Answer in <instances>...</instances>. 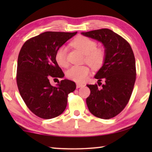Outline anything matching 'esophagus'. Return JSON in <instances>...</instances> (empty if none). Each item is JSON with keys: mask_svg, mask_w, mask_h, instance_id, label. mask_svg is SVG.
Wrapping results in <instances>:
<instances>
[{"mask_svg": "<svg viewBox=\"0 0 152 152\" xmlns=\"http://www.w3.org/2000/svg\"><path fill=\"white\" fill-rule=\"evenodd\" d=\"M84 85L83 84H80V83H76V87L77 88H80V87L84 86Z\"/></svg>", "mask_w": 152, "mask_h": 152, "instance_id": "1", "label": "esophagus"}]
</instances>
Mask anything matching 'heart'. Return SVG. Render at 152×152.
<instances>
[{"mask_svg": "<svg viewBox=\"0 0 152 152\" xmlns=\"http://www.w3.org/2000/svg\"><path fill=\"white\" fill-rule=\"evenodd\" d=\"M72 44L85 54L86 61L92 68H101L104 63L105 53L103 50L96 48V43L93 40L84 36H79L74 39ZM56 60L60 66H68L67 61V48L61 46L56 53ZM90 68L87 66H73L67 71V77L77 82H84L88 78Z\"/></svg>", "mask_w": 152, "mask_h": 152, "instance_id": "1", "label": "heart"}]
</instances>
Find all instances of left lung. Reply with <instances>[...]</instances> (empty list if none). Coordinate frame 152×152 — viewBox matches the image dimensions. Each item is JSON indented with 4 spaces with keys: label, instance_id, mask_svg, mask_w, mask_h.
Wrapping results in <instances>:
<instances>
[{
    "label": "left lung",
    "instance_id": "8db88e82",
    "mask_svg": "<svg viewBox=\"0 0 152 152\" xmlns=\"http://www.w3.org/2000/svg\"><path fill=\"white\" fill-rule=\"evenodd\" d=\"M81 34L102 43L105 53L104 63L94 76L101 87L99 88L97 84L86 85L91 90L86 99L87 106L94 116L110 119L122 111L132 94L136 78L134 54L129 43L110 29Z\"/></svg>",
    "mask_w": 152,
    "mask_h": 152
}]
</instances>
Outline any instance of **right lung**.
Instances as JSON below:
<instances>
[{
	"label": "right lung",
	"mask_w": 152,
	"mask_h": 152,
	"mask_svg": "<svg viewBox=\"0 0 152 152\" xmlns=\"http://www.w3.org/2000/svg\"><path fill=\"white\" fill-rule=\"evenodd\" d=\"M77 32L47 31L25 42L18 57L17 83L20 96L30 109L40 118L52 119L66 109L68 94L76 89L70 80L58 82L55 86L51 78L64 76L56 60V53Z\"/></svg>",
	"instance_id": "right-lung-1"
}]
</instances>
